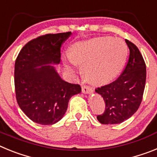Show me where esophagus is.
<instances>
[{"instance_id":"esophagus-1","label":"esophagus","mask_w":157,"mask_h":157,"mask_svg":"<svg viewBox=\"0 0 157 157\" xmlns=\"http://www.w3.org/2000/svg\"><path fill=\"white\" fill-rule=\"evenodd\" d=\"M82 92L84 94H90L92 92V89L87 85L82 86Z\"/></svg>"}]
</instances>
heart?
Segmentation results:
<instances>
[{"label": "heart", "instance_id": "1", "mask_svg": "<svg viewBox=\"0 0 157 157\" xmlns=\"http://www.w3.org/2000/svg\"><path fill=\"white\" fill-rule=\"evenodd\" d=\"M127 55L128 47L122 39L107 36L74 43L67 61L70 65H83L84 76L91 82L103 84L119 76ZM67 68L71 70L70 65Z\"/></svg>", "mask_w": 157, "mask_h": 157}]
</instances>
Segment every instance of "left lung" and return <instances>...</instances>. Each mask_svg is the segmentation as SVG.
I'll return each instance as SVG.
<instances>
[{"label": "left lung", "instance_id": "1", "mask_svg": "<svg viewBox=\"0 0 157 157\" xmlns=\"http://www.w3.org/2000/svg\"><path fill=\"white\" fill-rule=\"evenodd\" d=\"M129 49L127 65L111 84L95 90L105 101V111L97 119L102 124H118L133 115L140 107L146 80V66L135 45L126 39Z\"/></svg>", "mask_w": 157, "mask_h": 157}]
</instances>
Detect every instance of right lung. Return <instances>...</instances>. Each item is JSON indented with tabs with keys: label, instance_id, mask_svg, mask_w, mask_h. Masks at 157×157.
Instances as JSON below:
<instances>
[{
	"label": "right lung",
	"instance_id": "right-lung-1",
	"mask_svg": "<svg viewBox=\"0 0 157 157\" xmlns=\"http://www.w3.org/2000/svg\"><path fill=\"white\" fill-rule=\"evenodd\" d=\"M71 32L47 34L28 42L15 63L16 100L34 122L53 125L65 115L70 98L81 92L79 84L62 80L52 65L61 61V46Z\"/></svg>",
	"mask_w": 157,
	"mask_h": 157
}]
</instances>
